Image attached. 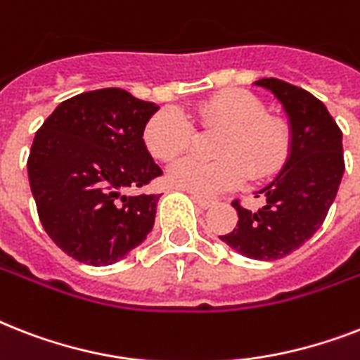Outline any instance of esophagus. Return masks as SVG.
Returning <instances> with one entry per match:
<instances>
[{
	"instance_id": "34e87169",
	"label": "esophagus",
	"mask_w": 360,
	"mask_h": 360,
	"mask_svg": "<svg viewBox=\"0 0 360 360\" xmlns=\"http://www.w3.org/2000/svg\"><path fill=\"white\" fill-rule=\"evenodd\" d=\"M192 200L198 203V207L202 209H209L214 205V198H207V196H200V194H192Z\"/></svg>"
}]
</instances>
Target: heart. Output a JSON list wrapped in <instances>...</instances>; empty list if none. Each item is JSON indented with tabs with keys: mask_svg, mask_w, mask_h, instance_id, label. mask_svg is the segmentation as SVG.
<instances>
[{
	"mask_svg": "<svg viewBox=\"0 0 360 360\" xmlns=\"http://www.w3.org/2000/svg\"><path fill=\"white\" fill-rule=\"evenodd\" d=\"M202 129L224 130L217 162L185 158L172 166L169 183L183 191L213 196L246 179L265 181L284 168L293 149V129L284 115L271 114L267 104L246 89H224L194 108ZM194 140V124L179 110L162 108L143 127V143L153 158L174 162Z\"/></svg>",
	"mask_w": 360,
	"mask_h": 360,
	"instance_id": "b5f03b06",
	"label": "heart"
}]
</instances>
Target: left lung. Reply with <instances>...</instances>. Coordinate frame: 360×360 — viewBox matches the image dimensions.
I'll list each match as a JSON object with an SVG mask.
<instances>
[{
	"label": "left lung",
	"mask_w": 360,
	"mask_h": 360,
	"mask_svg": "<svg viewBox=\"0 0 360 360\" xmlns=\"http://www.w3.org/2000/svg\"><path fill=\"white\" fill-rule=\"evenodd\" d=\"M284 104L293 129V149L280 175L256 198L257 211L233 200L239 220L230 233L220 236L226 245L252 259H280L297 250L323 224L335 202L346 169L342 130L325 104L302 87L278 78H262Z\"/></svg>",
	"instance_id": "obj_1"
}]
</instances>
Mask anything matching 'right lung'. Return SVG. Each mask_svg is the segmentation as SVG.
I'll return each mask as SVG.
<instances>
[{
  "mask_svg": "<svg viewBox=\"0 0 360 360\" xmlns=\"http://www.w3.org/2000/svg\"><path fill=\"white\" fill-rule=\"evenodd\" d=\"M158 106L120 87L67 98L37 130L27 157L42 228L78 262H120L151 231L160 194H132L162 169L143 143Z\"/></svg>",
  "mask_w": 360,
  "mask_h": 360,
  "instance_id": "obj_1",
  "label": "right lung"
}]
</instances>
